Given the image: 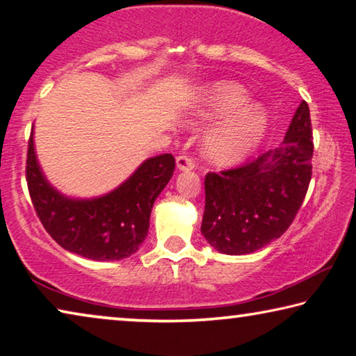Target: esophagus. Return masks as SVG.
<instances>
[{
  "label": "esophagus",
  "mask_w": 356,
  "mask_h": 356,
  "mask_svg": "<svg viewBox=\"0 0 356 356\" xmlns=\"http://www.w3.org/2000/svg\"><path fill=\"white\" fill-rule=\"evenodd\" d=\"M176 166L179 171H190L195 168V159L190 155H179L176 159Z\"/></svg>",
  "instance_id": "obj_1"
}]
</instances>
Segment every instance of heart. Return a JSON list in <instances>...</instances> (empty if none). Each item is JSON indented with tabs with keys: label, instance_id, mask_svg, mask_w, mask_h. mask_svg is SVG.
Returning <instances> with one entry per match:
<instances>
[{
	"label": "heart",
	"instance_id": "obj_1",
	"mask_svg": "<svg viewBox=\"0 0 356 356\" xmlns=\"http://www.w3.org/2000/svg\"><path fill=\"white\" fill-rule=\"evenodd\" d=\"M250 94L242 84L234 81L216 83L210 89L197 119L202 122L227 118L204 141V155L212 165L232 166L245 160L265 135L268 116L259 104H248Z\"/></svg>",
	"mask_w": 356,
	"mask_h": 356
}]
</instances>
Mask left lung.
Wrapping results in <instances>:
<instances>
[{
    "label": "left lung",
    "instance_id": "1",
    "mask_svg": "<svg viewBox=\"0 0 356 356\" xmlns=\"http://www.w3.org/2000/svg\"><path fill=\"white\" fill-rule=\"evenodd\" d=\"M312 129L303 100L281 147L220 174L209 172L201 232L222 254H250L280 238L303 204L312 174Z\"/></svg>",
    "mask_w": 356,
    "mask_h": 356
}]
</instances>
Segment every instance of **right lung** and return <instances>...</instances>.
I'll use <instances>...</instances> for the list:
<instances>
[{
    "instance_id": "obj_1",
    "label": "right lung",
    "mask_w": 356,
    "mask_h": 356,
    "mask_svg": "<svg viewBox=\"0 0 356 356\" xmlns=\"http://www.w3.org/2000/svg\"><path fill=\"white\" fill-rule=\"evenodd\" d=\"M174 166L171 154L152 156L116 190L92 200H75L45 179L31 131L26 182L35 213L58 245L92 261H120L135 254L146 238L154 202L172 177Z\"/></svg>"
}]
</instances>
